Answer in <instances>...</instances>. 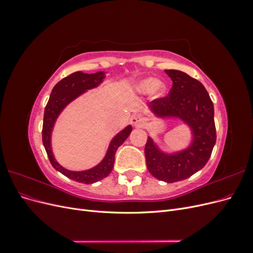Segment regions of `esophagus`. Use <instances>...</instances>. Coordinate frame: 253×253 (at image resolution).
<instances>
[{"instance_id": "1", "label": "esophagus", "mask_w": 253, "mask_h": 253, "mask_svg": "<svg viewBox=\"0 0 253 253\" xmlns=\"http://www.w3.org/2000/svg\"><path fill=\"white\" fill-rule=\"evenodd\" d=\"M131 124L134 126H141L143 124V117L139 114H135L131 117Z\"/></svg>"}]
</instances>
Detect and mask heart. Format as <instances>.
Returning <instances> with one entry per match:
<instances>
[{"mask_svg": "<svg viewBox=\"0 0 253 253\" xmlns=\"http://www.w3.org/2000/svg\"><path fill=\"white\" fill-rule=\"evenodd\" d=\"M132 90L135 94L138 95H144L149 93L151 99H153V100H158V99L163 98L167 94L168 85L163 80L148 77L136 81L132 85Z\"/></svg>", "mask_w": 253, "mask_h": 253, "instance_id": "obj_1", "label": "heart"}]
</instances>
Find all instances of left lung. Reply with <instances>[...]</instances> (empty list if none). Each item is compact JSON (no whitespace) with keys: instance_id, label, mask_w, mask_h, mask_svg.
<instances>
[{"instance_id":"1","label":"left lung","mask_w":253,"mask_h":253,"mask_svg":"<svg viewBox=\"0 0 253 253\" xmlns=\"http://www.w3.org/2000/svg\"><path fill=\"white\" fill-rule=\"evenodd\" d=\"M173 81L169 96L148 104L158 119H178L191 133L190 143L178 151H164L148 136L144 154L149 172L155 178L175 182L189 178L208 162L216 141L214 106L203 84L177 70H166Z\"/></svg>"}]
</instances>
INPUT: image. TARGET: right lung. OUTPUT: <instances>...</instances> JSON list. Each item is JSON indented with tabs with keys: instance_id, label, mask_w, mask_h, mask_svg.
I'll return each instance as SVG.
<instances>
[{
	"instance_id": "obj_1",
	"label": "right lung",
	"mask_w": 253,
	"mask_h": 253,
	"mask_svg": "<svg viewBox=\"0 0 253 253\" xmlns=\"http://www.w3.org/2000/svg\"><path fill=\"white\" fill-rule=\"evenodd\" d=\"M104 78V72H97L95 74L76 72L71 74L53 86L49 100L44 111L42 141L50 164L57 171L65 175L66 177L82 183H94L105 178L112 172L116 151L131 134L133 129L132 126H126L114 136V138L110 141L108 151H106L100 163L90 168V169L83 171H72L65 169L57 162L51 149V133L58 117L66 106L84 93H86L87 90L98 87L103 82Z\"/></svg>"
}]
</instances>
